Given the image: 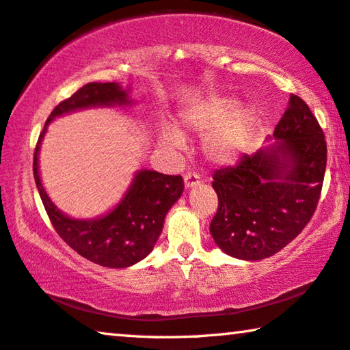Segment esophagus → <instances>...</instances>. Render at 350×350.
<instances>
[{
	"mask_svg": "<svg viewBox=\"0 0 350 350\" xmlns=\"http://www.w3.org/2000/svg\"><path fill=\"white\" fill-rule=\"evenodd\" d=\"M184 184H185V189H191V187L198 185L200 184V176L195 174V173H187L184 176Z\"/></svg>",
	"mask_w": 350,
	"mask_h": 350,
	"instance_id": "obj_1",
	"label": "esophagus"
}]
</instances>
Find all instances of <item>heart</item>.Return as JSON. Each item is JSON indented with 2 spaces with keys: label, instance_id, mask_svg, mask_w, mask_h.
<instances>
[{
  "label": "heart",
  "instance_id": "heart-1",
  "mask_svg": "<svg viewBox=\"0 0 350 350\" xmlns=\"http://www.w3.org/2000/svg\"><path fill=\"white\" fill-rule=\"evenodd\" d=\"M179 124L200 136H209L206 152L219 165L233 161L254 135L257 117L250 109H238L234 100L214 96L193 103L179 112ZM161 142L171 149H182L184 137L171 126H161Z\"/></svg>",
  "mask_w": 350,
  "mask_h": 350
}]
</instances>
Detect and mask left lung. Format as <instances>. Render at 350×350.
I'll list each match as a JSON object with an SVG mask.
<instances>
[{
	"label": "left lung",
	"instance_id": "obj_1",
	"mask_svg": "<svg viewBox=\"0 0 350 350\" xmlns=\"http://www.w3.org/2000/svg\"><path fill=\"white\" fill-rule=\"evenodd\" d=\"M267 149L244 154L214 173L219 208L209 231L225 254L268 258L301 233L321 200L327 142L309 106L297 95Z\"/></svg>",
	"mask_w": 350,
	"mask_h": 350
}]
</instances>
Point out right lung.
I'll list each match as a JSON object with an SVG mask.
<instances>
[{
  "label": "right lung",
  "mask_w": 350,
  "mask_h": 350,
  "mask_svg": "<svg viewBox=\"0 0 350 350\" xmlns=\"http://www.w3.org/2000/svg\"><path fill=\"white\" fill-rule=\"evenodd\" d=\"M130 103L128 92L119 83H87L51 112L33 157L34 180L53 228L79 255L107 268L131 267L152 252L166 214L184 191L182 176H168L150 170L137 171L125 196L111 213L100 219L79 220L58 211L49 198L39 177L38 155L47 125L55 117L85 107L125 106Z\"/></svg>",
  "instance_id": "1"
}]
</instances>
